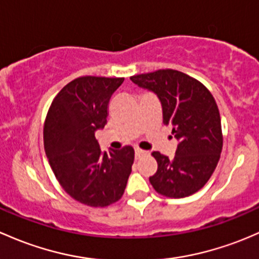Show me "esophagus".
I'll return each mask as SVG.
<instances>
[{"label": "esophagus", "instance_id": "obj_1", "mask_svg": "<svg viewBox=\"0 0 259 259\" xmlns=\"http://www.w3.org/2000/svg\"><path fill=\"white\" fill-rule=\"evenodd\" d=\"M143 154H144V150H141L140 148H135V150H134V157H135V160L139 159V157H140Z\"/></svg>", "mask_w": 259, "mask_h": 259}]
</instances>
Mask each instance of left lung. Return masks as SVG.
<instances>
[{"instance_id": "1", "label": "left lung", "mask_w": 259, "mask_h": 259, "mask_svg": "<svg viewBox=\"0 0 259 259\" xmlns=\"http://www.w3.org/2000/svg\"><path fill=\"white\" fill-rule=\"evenodd\" d=\"M182 63L157 68L149 80L156 87L157 102L166 111L171 130L156 170L149 181L159 191L186 196L216 159L222 143L221 109L216 94Z\"/></svg>"}]
</instances>
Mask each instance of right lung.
I'll return each instance as SVG.
<instances>
[{"instance_id":"right-lung-1","label":"right lung","mask_w":259,"mask_h":259,"mask_svg":"<svg viewBox=\"0 0 259 259\" xmlns=\"http://www.w3.org/2000/svg\"><path fill=\"white\" fill-rule=\"evenodd\" d=\"M57 87L45 120L52 159L80 186L122 180L110 159L103 127L109 114L116 115L130 102L126 78L85 73Z\"/></svg>"}]
</instances>
